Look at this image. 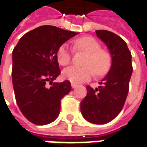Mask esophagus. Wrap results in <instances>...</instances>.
<instances>
[{
	"label": "esophagus",
	"mask_w": 147,
	"mask_h": 147,
	"mask_svg": "<svg viewBox=\"0 0 147 147\" xmlns=\"http://www.w3.org/2000/svg\"><path fill=\"white\" fill-rule=\"evenodd\" d=\"M78 86V84H75V83H71V88H76Z\"/></svg>",
	"instance_id": "1"
}]
</instances>
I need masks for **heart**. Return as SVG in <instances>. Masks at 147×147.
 Instances as JSON below:
<instances>
[{
	"label": "heart",
	"mask_w": 147,
	"mask_h": 147,
	"mask_svg": "<svg viewBox=\"0 0 147 147\" xmlns=\"http://www.w3.org/2000/svg\"><path fill=\"white\" fill-rule=\"evenodd\" d=\"M74 49L87 54L83 67H70L63 71V78L71 83H80L90 80L95 71L97 76H102L109 71L111 58L108 52L101 49V45L90 36L80 38L74 42ZM56 59L62 66H67L71 61V53L67 45L59 46L56 52Z\"/></svg>",
	"instance_id": "heart-1"
}]
</instances>
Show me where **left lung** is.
Wrapping results in <instances>:
<instances>
[{"label":"left lung","mask_w":147,"mask_h":147,"mask_svg":"<svg viewBox=\"0 0 147 147\" xmlns=\"http://www.w3.org/2000/svg\"><path fill=\"white\" fill-rule=\"evenodd\" d=\"M111 54V67L99 82L98 88L88 85L87 95L81 101L80 110L86 120L94 124H105L113 120L123 107L133 71L131 53L126 42L107 30H96Z\"/></svg>","instance_id":"8db88e82"}]
</instances>
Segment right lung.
Listing matches in <instances>:
<instances>
[{
  "label": "right lung",
  "mask_w": 147,
  "mask_h": 147,
  "mask_svg": "<svg viewBox=\"0 0 147 147\" xmlns=\"http://www.w3.org/2000/svg\"><path fill=\"white\" fill-rule=\"evenodd\" d=\"M77 32L43 25L28 32L13 51L12 78L17 105L36 125L56 119L60 101L71 90L70 81L53 83L60 74L56 52ZM51 85L47 87V84Z\"/></svg>",
  "instance_id": "1"
}]
</instances>
